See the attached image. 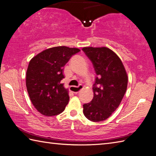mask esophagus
<instances>
[{
  "label": "esophagus",
  "instance_id": "1",
  "mask_svg": "<svg viewBox=\"0 0 156 156\" xmlns=\"http://www.w3.org/2000/svg\"><path fill=\"white\" fill-rule=\"evenodd\" d=\"M72 87H77V88L78 89V90H79V91H75V92H74V94H79V92L81 91V90H82L83 87V85H79L78 87L71 86V88H72Z\"/></svg>",
  "mask_w": 156,
  "mask_h": 156
}]
</instances>
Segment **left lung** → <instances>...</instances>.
<instances>
[{
	"instance_id": "obj_1",
	"label": "left lung",
	"mask_w": 156,
	"mask_h": 156,
	"mask_svg": "<svg viewBox=\"0 0 156 156\" xmlns=\"http://www.w3.org/2000/svg\"><path fill=\"white\" fill-rule=\"evenodd\" d=\"M82 50L93 64L96 77L93 85L94 98L83 104V114L93 122L111 116L121 102L128 83L125 69L119 57L106 47H85Z\"/></svg>"
}]
</instances>
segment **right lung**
<instances>
[{"label": "right lung", "mask_w": 156, "mask_h": 156, "mask_svg": "<svg viewBox=\"0 0 156 156\" xmlns=\"http://www.w3.org/2000/svg\"><path fill=\"white\" fill-rule=\"evenodd\" d=\"M80 50L57 46L46 49L30 60L26 73V87L30 100L44 116L58 115L69 101L68 90L61 83L63 67Z\"/></svg>", "instance_id": "add662e5"}]
</instances>
